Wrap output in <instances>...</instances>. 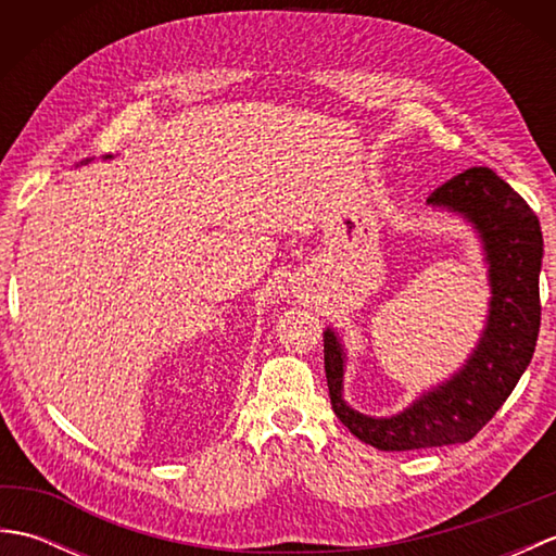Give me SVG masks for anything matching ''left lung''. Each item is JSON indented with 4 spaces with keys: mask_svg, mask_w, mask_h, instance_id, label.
Returning <instances> with one entry per match:
<instances>
[{
    "mask_svg": "<svg viewBox=\"0 0 556 556\" xmlns=\"http://www.w3.org/2000/svg\"><path fill=\"white\" fill-rule=\"evenodd\" d=\"M428 205L473 224L490 271V315L464 368L392 418H372L344 401V346L325 329V372L337 418L382 452H413L473 440L514 392L540 332L542 231L535 212L488 167H470L434 188Z\"/></svg>",
    "mask_w": 556,
    "mask_h": 556,
    "instance_id": "8db88e82",
    "label": "left lung"
}]
</instances>
